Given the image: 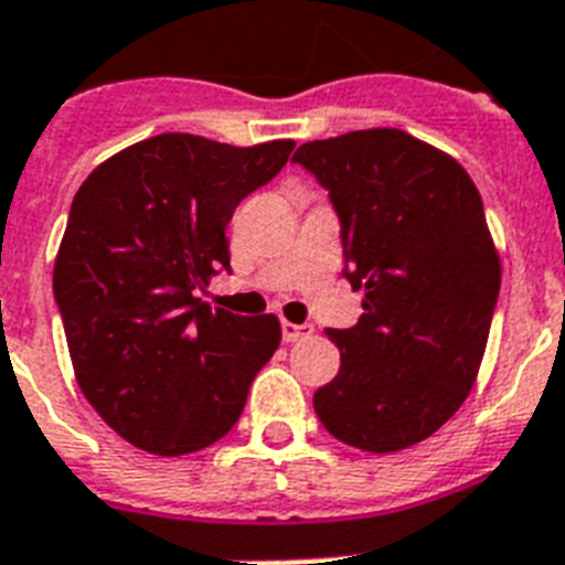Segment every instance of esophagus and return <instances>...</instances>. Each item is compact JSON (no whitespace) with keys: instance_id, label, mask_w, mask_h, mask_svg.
Wrapping results in <instances>:
<instances>
[{"instance_id":"1","label":"esophagus","mask_w":565,"mask_h":565,"mask_svg":"<svg viewBox=\"0 0 565 565\" xmlns=\"http://www.w3.org/2000/svg\"><path fill=\"white\" fill-rule=\"evenodd\" d=\"M310 333H313V328H310V324H292V322H287V319L281 322L284 342H301V339H307Z\"/></svg>"}]
</instances>
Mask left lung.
I'll list each match as a JSON object with an SVG mask.
<instances>
[{"label": "left lung", "mask_w": 565, "mask_h": 565, "mask_svg": "<svg viewBox=\"0 0 565 565\" xmlns=\"http://www.w3.org/2000/svg\"><path fill=\"white\" fill-rule=\"evenodd\" d=\"M292 162L328 191L342 273L365 290L360 322L328 330L342 362L313 394L316 415L365 452L420 444L473 388L502 284L473 179L392 127L307 141Z\"/></svg>", "instance_id": "obj_1"}]
</instances>
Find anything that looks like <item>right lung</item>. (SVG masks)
Masks as SVG:
<instances>
[{
    "instance_id": "add662e5",
    "label": "right lung",
    "mask_w": 565,
    "mask_h": 565,
    "mask_svg": "<svg viewBox=\"0 0 565 565\" xmlns=\"http://www.w3.org/2000/svg\"><path fill=\"white\" fill-rule=\"evenodd\" d=\"M292 148L162 132L109 156L77 188L54 301L77 386L132 447L185 456L220 441L281 342L273 313L211 310L196 290L228 269V220Z\"/></svg>"
}]
</instances>
